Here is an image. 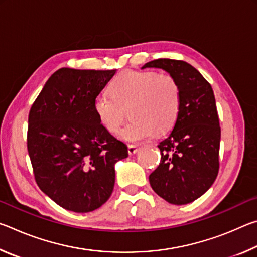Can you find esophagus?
<instances>
[{"mask_svg": "<svg viewBox=\"0 0 257 257\" xmlns=\"http://www.w3.org/2000/svg\"><path fill=\"white\" fill-rule=\"evenodd\" d=\"M137 151H138V147L136 145H128V153H129V155L136 154Z\"/></svg>", "mask_w": 257, "mask_h": 257, "instance_id": "34e87169", "label": "esophagus"}]
</instances>
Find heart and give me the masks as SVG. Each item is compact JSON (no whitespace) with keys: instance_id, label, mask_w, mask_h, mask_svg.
<instances>
[{"instance_id":"b5f03b06","label":"heart","mask_w":257,"mask_h":257,"mask_svg":"<svg viewBox=\"0 0 257 257\" xmlns=\"http://www.w3.org/2000/svg\"><path fill=\"white\" fill-rule=\"evenodd\" d=\"M110 94L95 97V114L107 132L116 134L128 110L132 121L121 132V138L130 143L169 132L179 116L180 86L169 73L123 71L111 82Z\"/></svg>"}]
</instances>
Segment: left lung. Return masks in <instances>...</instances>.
I'll use <instances>...</instances> for the list:
<instances>
[{"mask_svg": "<svg viewBox=\"0 0 257 257\" xmlns=\"http://www.w3.org/2000/svg\"><path fill=\"white\" fill-rule=\"evenodd\" d=\"M144 68L163 69L180 86L179 116L158 145L161 162L150 175V184L167 202L184 205L201 197L219 172L221 128L214 93L201 72L185 61L158 59Z\"/></svg>", "mask_w": 257, "mask_h": 257, "instance_id": "1", "label": "left lung"}]
</instances>
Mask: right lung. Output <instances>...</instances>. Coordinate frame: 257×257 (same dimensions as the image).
Listing matches in <instances>:
<instances>
[{
	"mask_svg": "<svg viewBox=\"0 0 257 257\" xmlns=\"http://www.w3.org/2000/svg\"><path fill=\"white\" fill-rule=\"evenodd\" d=\"M115 70L61 68L35 99L28 115L27 149L35 180L68 211L92 212L110 198L114 164L127 145L107 132L94 99Z\"/></svg>",
	"mask_w": 257,
	"mask_h": 257,
	"instance_id": "1",
	"label": "right lung"
}]
</instances>
